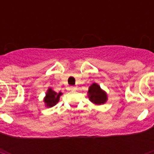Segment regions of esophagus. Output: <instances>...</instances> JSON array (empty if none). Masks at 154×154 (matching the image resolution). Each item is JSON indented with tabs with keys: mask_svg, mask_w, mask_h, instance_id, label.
Segmentation results:
<instances>
[{
	"mask_svg": "<svg viewBox=\"0 0 154 154\" xmlns=\"http://www.w3.org/2000/svg\"><path fill=\"white\" fill-rule=\"evenodd\" d=\"M70 89H71L72 91H75V90H77V87H76V86H71V87H70Z\"/></svg>",
	"mask_w": 154,
	"mask_h": 154,
	"instance_id": "34e87169",
	"label": "esophagus"
}]
</instances>
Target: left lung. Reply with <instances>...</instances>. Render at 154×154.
Returning a JSON list of instances; mask_svg holds the SVG:
<instances>
[{
    "label": "left lung",
    "instance_id": "8db88e82",
    "mask_svg": "<svg viewBox=\"0 0 154 154\" xmlns=\"http://www.w3.org/2000/svg\"><path fill=\"white\" fill-rule=\"evenodd\" d=\"M88 97H89V101L95 105L105 104L108 100L106 93L102 90L100 85H98L97 83H94L89 86Z\"/></svg>",
    "mask_w": 154,
    "mask_h": 154
}]
</instances>
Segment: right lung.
Returning <instances> with one entry per match:
<instances>
[{"mask_svg":"<svg viewBox=\"0 0 154 154\" xmlns=\"http://www.w3.org/2000/svg\"><path fill=\"white\" fill-rule=\"evenodd\" d=\"M60 95H62V93H56L53 91L51 88L48 89L46 93V96L44 99V102L45 103V105L47 107H53L59 101Z\"/></svg>","mask_w":154,"mask_h":154,"instance_id":"add662e5","label":"right lung"}]
</instances>
